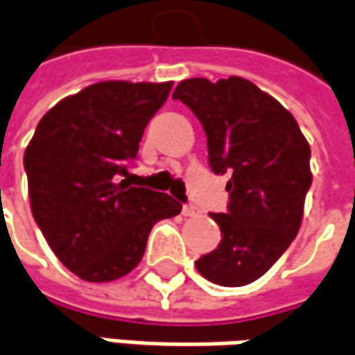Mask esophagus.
Here are the masks:
<instances>
[{
    "mask_svg": "<svg viewBox=\"0 0 355 355\" xmlns=\"http://www.w3.org/2000/svg\"><path fill=\"white\" fill-rule=\"evenodd\" d=\"M196 211H198V207L193 204H184V207H182V214L184 216H193Z\"/></svg>",
    "mask_w": 355,
    "mask_h": 355,
    "instance_id": "esophagus-1",
    "label": "esophagus"
}]
</instances>
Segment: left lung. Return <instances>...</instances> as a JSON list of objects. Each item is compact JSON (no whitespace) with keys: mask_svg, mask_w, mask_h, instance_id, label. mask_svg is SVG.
Listing matches in <instances>:
<instances>
[{"mask_svg":"<svg viewBox=\"0 0 355 355\" xmlns=\"http://www.w3.org/2000/svg\"><path fill=\"white\" fill-rule=\"evenodd\" d=\"M200 119L214 173H230L222 241L196 261L205 279L238 288L263 275L297 236L311 186L310 146L293 116L243 78L184 80L173 92Z\"/></svg>","mask_w":355,"mask_h":355,"instance_id":"left-lung-1","label":"left lung"}]
</instances>
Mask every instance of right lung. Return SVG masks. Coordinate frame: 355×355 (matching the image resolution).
Masks as SVG:
<instances>
[{"instance_id": "obj_1", "label": "right lung", "mask_w": 355, "mask_h": 355, "mask_svg": "<svg viewBox=\"0 0 355 355\" xmlns=\"http://www.w3.org/2000/svg\"><path fill=\"white\" fill-rule=\"evenodd\" d=\"M169 89V81L94 83L53 105L27 146L33 220L58 259L85 282L130 274L153 223L182 211L168 193L132 186L128 171Z\"/></svg>"}]
</instances>
